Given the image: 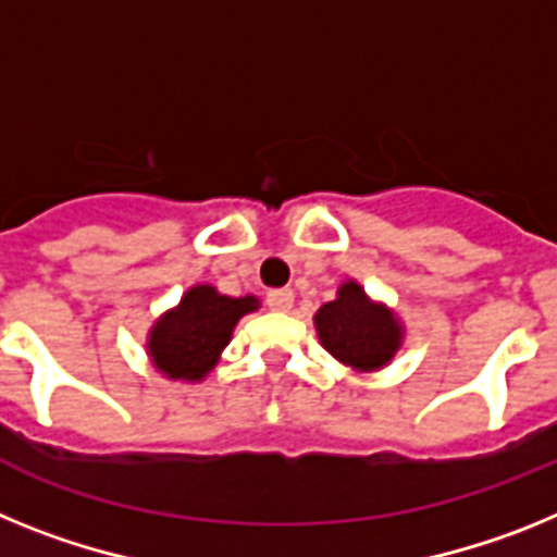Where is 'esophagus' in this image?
Listing matches in <instances>:
<instances>
[{
	"instance_id": "34e87169",
	"label": "esophagus",
	"mask_w": 557,
	"mask_h": 557,
	"mask_svg": "<svg viewBox=\"0 0 557 557\" xmlns=\"http://www.w3.org/2000/svg\"><path fill=\"white\" fill-rule=\"evenodd\" d=\"M265 306L272 308V311H292L294 306V292L292 288H280V292H269L265 294Z\"/></svg>"
}]
</instances>
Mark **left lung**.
<instances>
[{
	"label": "left lung",
	"mask_w": 557,
	"mask_h": 557,
	"mask_svg": "<svg viewBox=\"0 0 557 557\" xmlns=\"http://www.w3.org/2000/svg\"><path fill=\"white\" fill-rule=\"evenodd\" d=\"M319 342L333 359L359 372L381 370L404 342V325L381 302H372L356 280L338 285L336 299L313 317Z\"/></svg>",
	"instance_id": "left-lung-1"
}]
</instances>
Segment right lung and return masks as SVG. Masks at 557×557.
I'll return each mask as SVG.
<instances>
[{
    "label": "right lung",
    "mask_w": 557,
    "mask_h": 557,
    "mask_svg": "<svg viewBox=\"0 0 557 557\" xmlns=\"http://www.w3.org/2000/svg\"><path fill=\"white\" fill-rule=\"evenodd\" d=\"M258 297H226L212 285H193L148 333V356L173 381H201L219 364L238 319L258 311Z\"/></svg>",
    "instance_id": "obj_1"
}]
</instances>
